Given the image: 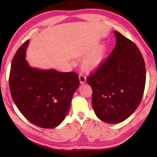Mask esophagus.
<instances>
[{
  "label": "esophagus",
  "instance_id": "1",
  "mask_svg": "<svg viewBox=\"0 0 157 157\" xmlns=\"http://www.w3.org/2000/svg\"><path fill=\"white\" fill-rule=\"evenodd\" d=\"M79 82L81 84H83L86 82V78L84 76L82 75V74H80V75L79 76Z\"/></svg>",
  "mask_w": 157,
  "mask_h": 157
}]
</instances>
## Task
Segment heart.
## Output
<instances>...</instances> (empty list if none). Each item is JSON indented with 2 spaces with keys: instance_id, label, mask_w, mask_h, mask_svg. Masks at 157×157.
Returning <instances> with one entry per match:
<instances>
[{
  "instance_id": "1",
  "label": "heart",
  "mask_w": 157,
  "mask_h": 157,
  "mask_svg": "<svg viewBox=\"0 0 157 157\" xmlns=\"http://www.w3.org/2000/svg\"><path fill=\"white\" fill-rule=\"evenodd\" d=\"M108 48L105 44H101L89 53L81 63V68L86 72H93L99 68L105 60Z\"/></svg>"
}]
</instances>
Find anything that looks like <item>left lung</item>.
<instances>
[{
	"label": "left lung",
	"mask_w": 157,
	"mask_h": 157,
	"mask_svg": "<svg viewBox=\"0 0 157 157\" xmlns=\"http://www.w3.org/2000/svg\"><path fill=\"white\" fill-rule=\"evenodd\" d=\"M116 45L96 72L87 78L96 116L115 124L128 118L141 101L146 83L144 59L137 46L114 31Z\"/></svg>",
	"instance_id": "8db88e82"
}]
</instances>
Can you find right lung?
<instances>
[{
	"mask_svg": "<svg viewBox=\"0 0 157 157\" xmlns=\"http://www.w3.org/2000/svg\"><path fill=\"white\" fill-rule=\"evenodd\" d=\"M29 40L16 52L11 65L10 87L21 113L44 128L59 126L67 114L72 96L79 85L78 74L55 69L32 67L26 60Z\"/></svg>",
	"mask_w": 157,
	"mask_h": 157,
	"instance_id": "1",
	"label": "right lung"
}]
</instances>
